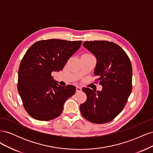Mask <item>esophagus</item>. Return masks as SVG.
I'll return each mask as SVG.
<instances>
[{"label":"esophagus","mask_w":153,"mask_h":153,"mask_svg":"<svg viewBox=\"0 0 153 153\" xmlns=\"http://www.w3.org/2000/svg\"><path fill=\"white\" fill-rule=\"evenodd\" d=\"M76 92H81L82 91V87H80L79 86H77L76 87Z\"/></svg>","instance_id":"esophagus-1"}]
</instances>
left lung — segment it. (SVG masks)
I'll return each instance as SVG.
<instances>
[{
	"instance_id": "8db88e82",
	"label": "left lung",
	"mask_w": 153,
	"mask_h": 153,
	"mask_svg": "<svg viewBox=\"0 0 153 153\" xmlns=\"http://www.w3.org/2000/svg\"><path fill=\"white\" fill-rule=\"evenodd\" d=\"M83 45L96 58L94 73L99 77L102 91L83 88L87 100L80 105V112L91 123H108L123 110L131 92L130 60L126 52L114 43L85 41Z\"/></svg>"
}]
</instances>
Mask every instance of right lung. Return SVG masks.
I'll use <instances>...</instances> for the list:
<instances>
[{
	"label": "right lung",
	"mask_w": 153,
	"mask_h": 153,
	"mask_svg": "<svg viewBox=\"0 0 153 153\" xmlns=\"http://www.w3.org/2000/svg\"><path fill=\"white\" fill-rule=\"evenodd\" d=\"M81 44L82 41L41 40L27 51L18 71V91L31 117L49 121L61 114L64 103L75 94L76 87L60 85L51 75L62 70Z\"/></svg>",
	"instance_id": "add662e5"
}]
</instances>
